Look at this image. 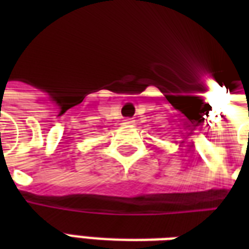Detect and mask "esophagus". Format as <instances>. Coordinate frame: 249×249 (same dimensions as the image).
Wrapping results in <instances>:
<instances>
[{"instance_id": "34e87169", "label": "esophagus", "mask_w": 249, "mask_h": 249, "mask_svg": "<svg viewBox=\"0 0 249 249\" xmlns=\"http://www.w3.org/2000/svg\"><path fill=\"white\" fill-rule=\"evenodd\" d=\"M135 123V120H132V119H125L124 120V124L125 125H132Z\"/></svg>"}]
</instances>
